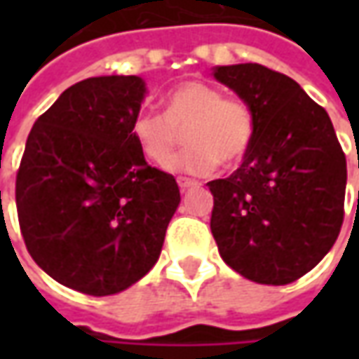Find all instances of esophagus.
Here are the masks:
<instances>
[{"label": "esophagus", "instance_id": "34e87169", "mask_svg": "<svg viewBox=\"0 0 359 359\" xmlns=\"http://www.w3.org/2000/svg\"><path fill=\"white\" fill-rule=\"evenodd\" d=\"M179 188L184 192V190H188V188H192V187H198V180L194 179H187V177H179Z\"/></svg>", "mask_w": 359, "mask_h": 359}]
</instances>
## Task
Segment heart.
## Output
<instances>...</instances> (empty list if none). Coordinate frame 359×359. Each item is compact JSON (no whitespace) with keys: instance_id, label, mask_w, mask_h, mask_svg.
Here are the masks:
<instances>
[{"instance_id":"obj_1","label":"heart","mask_w":359,"mask_h":359,"mask_svg":"<svg viewBox=\"0 0 359 359\" xmlns=\"http://www.w3.org/2000/svg\"><path fill=\"white\" fill-rule=\"evenodd\" d=\"M163 113L144 109L133 121V138L142 156L167 165L187 130L189 148L169 169L190 175H210L219 163H241L256 136V113L241 97H225L223 90L202 81H187L167 92Z\"/></svg>"}]
</instances>
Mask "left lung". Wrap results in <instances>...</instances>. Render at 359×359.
I'll return each instance as SVG.
<instances>
[{"mask_svg":"<svg viewBox=\"0 0 359 359\" xmlns=\"http://www.w3.org/2000/svg\"><path fill=\"white\" fill-rule=\"evenodd\" d=\"M213 76L252 105L256 136L231 177L208 182L211 234L242 277L288 285L339 238L346 156L327 111L290 76L257 63L217 67Z\"/></svg>","mask_w":359,"mask_h":359,"instance_id":"8db88e82","label":"left lung"}]
</instances>
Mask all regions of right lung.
<instances>
[{"label":"right lung","instance_id":"1","mask_svg":"<svg viewBox=\"0 0 359 359\" xmlns=\"http://www.w3.org/2000/svg\"><path fill=\"white\" fill-rule=\"evenodd\" d=\"M144 94L140 76L86 79L28 134L15 184L20 234L36 264L79 292L140 280L179 208L175 177L146 163L133 138Z\"/></svg>","mask_w":359,"mask_h":359}]
</instances>
